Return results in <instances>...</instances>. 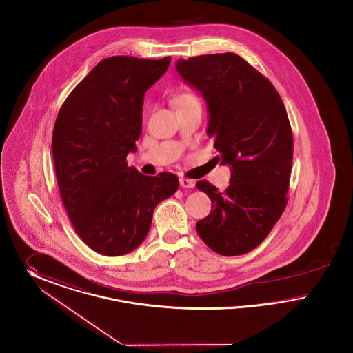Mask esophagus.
Returning a JSON list of instances; mask_svg holds the SVG:
<instances>
[{"instance_id": "obj_1", "label": "esophagus", "mask_w": 353, "mask_h": 353, "mask_svg": "<svg viewBox=\"0 0 353 353\" xmlns=\"http://www.w3.org/2000/svg\"><path fill=\"white\" fill-rule=\"evenodd\" d=\"M179 183H181L182 187H185V188H192V187L195 185V181L187 179V178H181V179H179Z\"/></svg>"}]
</instances>
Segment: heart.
I'll list each match as a JSON object with an SVG mask.
<instances>
[{
  "mask_svg": "<svg viewBox=\"0 0 353 353\" xmlns=\"http://www.w3.org/2000/svg\"><path fill=\"white\" fill-rule=\"evenodd\" d=\"M196 102H199L198 98H196L194 94L191 93L178 94V95H175L174 99H172V103H174V106H175L176 109L183 108V106H188V105H191V103H196Z\"/></svg>",
  "mask_w": 353,
  "mask_h": 353,
  "instance_id": "obj_1",
  "label": "heart"
}]
</instances>
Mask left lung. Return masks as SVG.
<instances>
[{
	"label": "left lung",
	"mask_w": 353,
	"mask_h": 353,
	"mask_svg": "<svg viewBox=\"0 0 353 353\" xmlns=\"http://www.w3.org/2000/svg\"><path fill=\"white\" fill-rule=\"evenodd\" d=\"M176 72L202 94L216 158L231 166L223 192L196 182L211 199V212L196 231L219 255L247 254L267 238L287 205L294 139L285 108L272 83L234 53L181 58Z\"/></svg>",
	"instance_id": "obj_1"
}]
</instances>
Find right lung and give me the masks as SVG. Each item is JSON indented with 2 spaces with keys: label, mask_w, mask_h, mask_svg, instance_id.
I'll return each instance as SVG.
<instances>
[{
  "label": "right lung",
  "mask_w": 353,
  "mask_h": 353,
  "mask_svg": "<svg viewBox=\"0 0 353 353\" xmlns=\"http://www.w3.org/2000/svg\"><path fill=\"white\" fill-rule=\"evenodd\" d=\"M170 61L105 58L57 115L52 148L61 198L78 236L101 255L135 250L149 234L157 204L179 187L171 172L148 176L126 162L142 131L145 93Z\"/></svg>",
  "instance_id": "right-lung-1"
}]
</instances>
